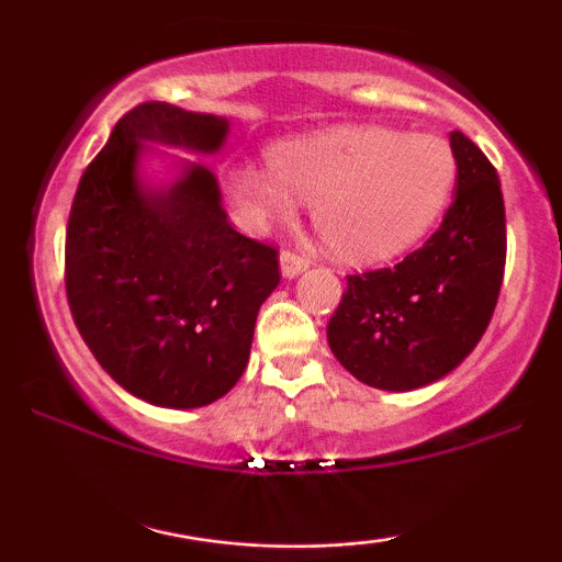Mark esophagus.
Returning a JSON list of instances; mask_svg holds the SVG:
<instances>
[{"mask_svg": "<svg viewBox=\"0 0 562 562\" xmlns=\"http://www.w3.org/2000/svg\"><path fill=\"white\" fill-rule=\"evenodd\" d=\"M308 267V259L306 256L295 254V250H282L280 254V269H282V277H299L303 269Z\"/></svg>", "mask_w": 562, "mask_h": 562, "instance_id": "1", "label": "esophagus"}]
</instances>
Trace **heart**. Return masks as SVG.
Listing matches in <instances>:
<instances>
[{"instance_id":"1","label":"heart","mask_w":562,"mask_h":562,"mask_svg":"<svg viewBox=\"0 0 562 562\" xmlns=\"http://www.w3.org/2000/svg\"><path fill=\"white\" fill-rule=\"evenodd\" d=\"M457 158L436 134L338 126L277 142L267 169L237 164L224 192L248 227L288 224L312 203L319 240L346 263H380L415 248L447 211Z\"/></svg>"}]
</instances>
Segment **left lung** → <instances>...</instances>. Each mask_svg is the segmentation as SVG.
Segmentation results:
<instances>
[{"label": "left lung", "mask_w": 562, "mask_h": 562, "mask_svg": "<svg viewBox=\"0 0 562 562\" xmlns=\"http://www.w3.org/2000/svg\"><path fill=\"white\" fill-rule=\"evenodd\" d=\"M457 192L441 227L396 267L348 274L327 325L335 359L372 389L449 375L492 322L507 259L505 200L492 160L451 132Z\"/></svg>", "instance_id": "8db88e82"}]
</instances>
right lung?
I'll use <instances>...</instances> for the list:
<instances>
[{"label":"right lung","instance_id":"obj_1","mask_svg":"<svg viewBox=\"0 0 562 562\" xmlns=\"http://www.w3.org/2000/svg\"><path fill=\"white\" fill-rule=\"evenodd\" d=\"M227 119L142 102L83 171L66 229V295L83 344L128 393L195 409L248 364L277 248L232 229L216 177L187 166L171 190L137 182L142 142L214 153Z\"/></svg>","mask_w":562,"mask_h":562}]
</instances>
